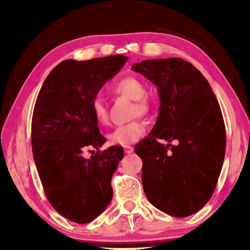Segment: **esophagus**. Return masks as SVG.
I'll list each match as a JSON object with an SVG mask.
<instances>
[{"instance_id":"obj_1","label":"esophagus","mask_w":250,"mask_h":250,"mask_svg":"<svg viewBox=\"0 0 250 250\" xmlns=\"http://www.w3.org/2000/svg\"><path fill=\"white\" fill-rule=\"evenodd\" d=\"M124 151H125V153L129 155V153H132L133 151H134V148H133V146H124Z\"/></svg>"}]
</instances>
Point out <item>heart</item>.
Segmentation results:
<instances>
[{"mask_svg":"<svg viewBox=\"0 0 250 250\" xmlns=\"http://www.w3.org/2000/svg\"><path fill=\"white\" fill-rule=\"evenodd\" d=\"M115 92L118 95H123L135 101L133 115H146L150 110V102L146 99V88L142 81L136 77H125L115 85ZM91 110L100 125H105L109 122L108 108L101 98H94L91 104ZM146 126L142 121H134L128 124L119 125L108 134L109 142L117 146H129L138 142L146 133Z\"/></svg>","mask_w":250,"mask_h":250,"instance_id":"heart-1","label":"heart"}]
</instances>
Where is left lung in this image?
Returning a JSON list of instances; mask_svg holds the SVG:
<instances>
[{
    "instance_id": "1",
    "label": "left lung",
    "mask_w": 250,
    "mask_h": 250,
    "mask_svg": "<svg viewBox=\"0 0 250 250\" xmlns=\"http://www.w3.org/2000/svg\"><path fill=\"white\" fill-rule=\"evenodd\" d=\"M132 69L156 85L160 101L152 131L135 146L143 190L159 210L190 216L213 196L223 166L227 136L220 104L204 75L180 58L143 60Z\"/></svg>"
}]
</instances>
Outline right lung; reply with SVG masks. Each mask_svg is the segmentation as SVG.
<instances>
[{"label": "right lung", "mask_w": 250, "mask_h": 250, "mask_svg": "<svg viewBox=\"0 0 250 250\" xmlns=\"http://www.w3.org/2000/svg\"><path fill=\"white\" fill-rule=\"evenodd\" d=\"M128 58L116 54L87 61L64 60L47 75L32 119L33 156L50 204L78 224L95 220L110 204L111 177L124 157L121 146L84 158L87 146L101 148L91 104Z\"/></svg>", "instance_id": "add662e5"}]
</instances>
